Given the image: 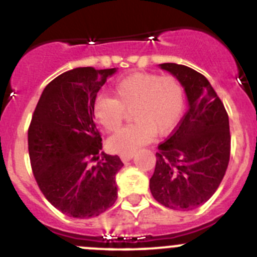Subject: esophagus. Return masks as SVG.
I'll list each match as a JSON object with an SVG mask.
<instances>
[{"instance_id":"esophagus-1","label":"esophagus","mask_w":257,"mask_h":257,"mask_svg":"<svg viewBox=\"0 0 257 257\" xmlns=\"http://www.w3.org/2000/svg\"><path fill=\"white\" fill-rule=\"evenodd\" d=\"M133 157H134V154H121L120 159L123 163H126V162L132 161V159H133Z\"/></svg>"}]
</instances>
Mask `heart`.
Returning a JSON list of instances; mask_svg holds the SVG:
<instances>
[{
	"instance_id": "heart-1",
	"label": "heart",
	"mask_w": 257,
	"mask_h": 257,
	"mask_svg": "<svg viewBox=\"0 0 257 257\" xmlns=\"http://www.w3.org/2000/svg\"><path fill=\"white\" fill-rule=\"evenodd\" d=\"M115 99L104 94L91 105L94 118L105 131L114 132L132 109L133 124L110 137L108 147L118 154H133L156 137L168 136L181 123L184 113L183 86L173 76L134 73L114 85Z\"/></svg>"
}]
</instances>
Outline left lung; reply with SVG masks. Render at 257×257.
<instances>
[{
  "instance_id": "1",
  "label": "left lung",
  "mask_w": 257,
  "mask_h": 257,
  "mask_svg": "<svg viewBox=\"0 0 257 257\" xmlns=\"http://www.w3.org/2000/svg\"><path fill=\"white\" fill-rule=\"evenodd\" d=\"M159 68L183 86L188 110L174 133L158 146L149 188L154 200L171 210H195L210 200L227 169L228 115L202 74L174 62Z\"/></svg>"
}]
</instances>
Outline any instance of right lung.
<instances>
[{"mask_svg":"<svg viewBox=\"0 0 257 257\" xmlns=\"http://www.w3.org/2000/svg\"><path fill=\"white\" fill-rule=\"evenodd\" d=\"M116 70L76 68L61 74L44 89L32 115L29 153L35 179L46 200L70 217L99 216L118 197L115 176L123 162L101 152L91 110Z\"/></svg>","mask_w":257,"mask_h":257,"instance_id":"right-lung-1","label":"right lung"}]
</instances>
